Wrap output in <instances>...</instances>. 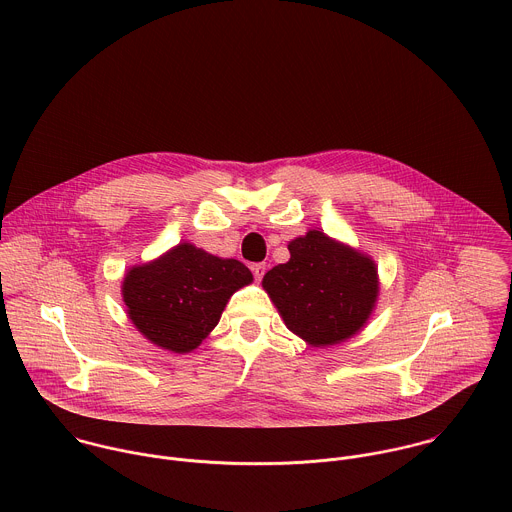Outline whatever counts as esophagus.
<instances>
[{"mask_svg":"<svg viewBox=\"0 0 512 512\" xmlns=\"http://www.w3.org/2000/svg\"><path fill=\"white\" fill-rule=\"evenodd\" d=\"M265 269H267V267H265V263H253V265H251V271H253V275H255V279H257V281H261V279H263Z\"/></svg>","mask_w":512,"mask_h":512,"instance_id":"1","label":"esophagus"}]
</instances>
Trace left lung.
Returning a JSON list of instances; mask_svg holds the SVG:
<instances>
[{"mask_svg": "<svg viewBox=\"0 0 512 512\" xmlns=\"http://www.w3.org/2000/svg\"><path fill=\"white\" fill-rule=\"evenodd\" d=\"M289 253L287 263L263 277L285 325L315 348L339 344L360 331L378 295L374 261L321 231L291 241Z\"/></svg>", "mask_w": 512, "mask_h": 512, "instance_id": "left-lung-1", "label": "left lung"}]
</instances>
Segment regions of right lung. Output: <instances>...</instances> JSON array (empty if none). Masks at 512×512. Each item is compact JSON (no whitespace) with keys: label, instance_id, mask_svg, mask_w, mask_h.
<instances>
[{"label":"right lung","instance_id":"1","mask_svg":"<svg viewBox=\"0 0 512 512\" xmlns=\"http://www.w3.org/2000/svg\"><path fill=\"white\" fill-rule=\"evenodd\" d=\"M251 281L241 261L181 243L160 259L130 269L122 295L142 335L164 350L185 354L219 323L229 297Z\"/></svg>","mask_w":512,"mask_h":512}]
</instances>
